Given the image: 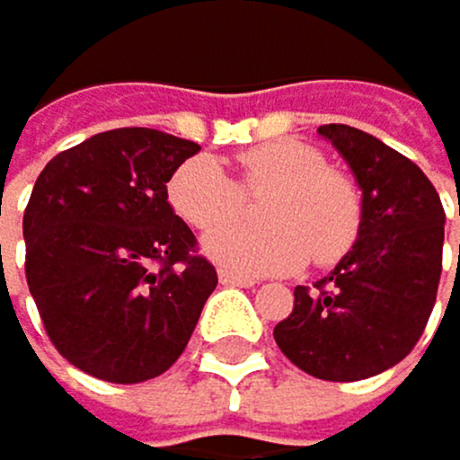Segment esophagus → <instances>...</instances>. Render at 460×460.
Instances as JSON below:
<instances>
[{
	"label": "esophagus",
	"mask_w": 460,
	"mask_h": 460,
	"mask_svg": "<svg viewBox=\"0 0 460 460\" xmlns=\"http://www.w3.org/2000/svg\"><path fill=\"white\" fill-rule=\"evenodd\" d=\"M218 282L221 285H235V288H253L256 279L253 276H244V273H235V270H218Z\"/></svg>",
	"instance_id": "obj_1"
}]
</instances>
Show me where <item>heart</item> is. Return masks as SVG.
<instances>
[{"instance_id": "heart-1", "label": "heart", "mask_w": 460, "mask_h": 460, "mask_svg": "<svg viewBox=\"0 0 460 460\" xmlns=\"http://www.w3.org/2000/svg\"><path fill=\"white\" fill-rule=\"evenodd\" d=\"M239 178L213 158H190L172 172L166 199L192 230H212L207 256L244 273H285L305 265H334L354 247L363 225V199L354 178L331 170L325 155L302 140H270L244 149ZM270 194L262 220L270 228L230 226L243 212V195ZM226 227L221 228L220 225Z\"/></svg>"}]
</instances>
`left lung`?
Returning a JSON list of instances; mask_svg holds the SVG:
<instances>
[{
	"label": "left lung",
	"instance_id": "obj_1",
	"mask_svg": "<svg viewBox=\"0 0 460 460\" xmlns=\"http://www.w3.org/2000/svg\"><path fill=\"white\" fill-rule=\"evenodd\" d=\"M320 135L363 190V225L334 270L314 288L296 285L294 311L273 340L308 375L351 383L392 368L418 346L441 282L447 216L432 181L406 155L342 123L320 126Z\"/></svg>",
	"mask_w": 460,
	"mask_h": 460
}]
</instances>
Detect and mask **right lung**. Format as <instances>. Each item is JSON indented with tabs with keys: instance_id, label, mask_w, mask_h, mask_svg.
Here are the masks:
<instances>
[{
	"instance_id": "1",
	"label": "right lung",
	"mask_w": 460,
	"mask_h": 460,
	"mask_svg": "<svg viewBox=\"0 0 460 460\" xmlns=\"http://www.w3.org/2000/svg\"><path fill=\"white\" fill-rule=\"evenodd\" d=\"M201 146L111 129L45 164L25 207V279L54 349L106 383L164 375L216 290L166 184Z\"/></svg>"
}]
</instances>
